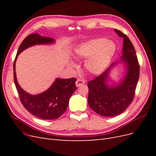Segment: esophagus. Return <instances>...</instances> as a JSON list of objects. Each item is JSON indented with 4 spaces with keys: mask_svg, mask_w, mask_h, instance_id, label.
<instances>
[{
    "mask_svg": "<svg viewBox=\"0 0 156 156\" xmlns=\"http://www.w3.org/2000/svg\"><path fill=\"white\" fill-rule=\"evenodd\" d=\"M84 83H85V82H84V81H83V80L77 79L76 82H75V85H76L77 87H79L81 85H82V84H84Z\"/></svg>",
    "mask_w": 156,
    "mask_h": 156,
    "instance_id": "obj_1",
    "label": "esophagus"
}]
</instances>
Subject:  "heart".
I'll list each match as a JSON object with an SVG mask.
<instances>
[{
  "label": "heart",
  "mask_w": 156,
  "mask_h": 156,
  "mask_svg": "<svg viewBox=\"0 0 156 156\" xmlns=\"http://www.w3.org/2000/svg\"><path fill=\"white\" fill-rule=\"evenodd\" d=\"M116 48L114 43L107 39H94L84 42L75 48L74 57L85 59L84 63L86 71L92 75H100L109 64L114 56ZM74 66V63H69Z\"/></svg>",
  "instance_id": "obj_1"
}]
</instances>
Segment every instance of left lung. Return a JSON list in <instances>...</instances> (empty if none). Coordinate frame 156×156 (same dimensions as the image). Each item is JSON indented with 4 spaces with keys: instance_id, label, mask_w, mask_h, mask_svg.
Wrapping results in <instances>:
<instances>
[{
    "instance_id": "left-lung-1",
    "label": "left lung",
    "mask_w": 156,
    "mask_h": 156,
    "mask_svg": "<svg viewBox=\"0 0 156 156\" xmlns=\"http://www.w3.org/2000/svg\"><path fill=\"white\" fill-rule=\"evenodd\" d=\"M123 37L120 60L112 63L101 75L88 83V103L92 109L103 116L112 117L123 112L133 101L139 77V64L134 47L129 37L119 30ZM123 63L125 74L118 82L111 80L110 74L118 63Z\"/></svg>"
}]
</instances>
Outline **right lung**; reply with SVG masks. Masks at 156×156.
Segmentation results:
<instances>
[{
    "mask_svg": "<svg viewBox=\"0 0 156 156\" xmlns=\"http://www.w3.org/2000/svg\"><path fill=\"white\" fill-rule=\"evenodd\" d=\"M55 40L34 33L27 36L18 49L13 62V77L20 100L26 109L32 115L42 120H55L66 111L69 101L76 90V79L56 78L45 91L33 95L25 91L19 84L16 73V61L18 55L25 49L36 45H51Z\"/></svg>",
    "mask_w": 156,
    "mask_h": 156,
    "instance_id": "right-lung-1",
    "label": "right lung"
}]
</instances>
